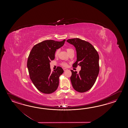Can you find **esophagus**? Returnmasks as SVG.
Listing matches in <instances>:
<instances>
[{
    "label": "esophagus",
    "instance_id": "esophagus-1",
    "mask_svg": "<svg viewBox=\"0 0 128 128\" xmlns=\"http://www.w3.org/2000/svg\"><path fill=\"white\" fill-rule=\"evenodd\" d=\"M67 70H68V69H67V68H64V71Z\"/></svg>",
    "mask_w": 128,
    "mask_h": 128
}]
</instances>
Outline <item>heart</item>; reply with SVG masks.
<instances>
[{
  "mask_svg": "<svg viewBox=\"0 0 128 128\" xmlns=\"http://www.w3.org/2000/svg\"><path fill=\"white\" fill-rule=\"evenodd\" d=\"M67 51L68 52H69L71 51H72V50H73V49H72V48H67ZM59 52H60V49H57L56 51V52H55V55L56 56H57L58 54H59ZM63 66H67V64H66V63H63Z\"/></svg>",
  "mask_w": 128,
  "mask_h": 128,
  "instance_id": "1",
  "label": "heart"
}]
</instances>
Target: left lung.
<instances>
[{
  "instance_id": "8db88e82",
  "label": "left lung",
  "mask_w": 128,
  "mask_h": 128,
  "mask_svg": "<svg viewBox=\"0 0 128 128\" xmlns=\"http://www.w3.org/2000/svg\"><path fill=\"white\" fill-rule=\"evenodd\" d=\"M75 47L76 62L73 66L81 67L79 73L71 70L70 80L74 89L79 92H84L91 89L95 83L99 72L98 52L91 44L79 38L67 40Z\"/></svg>"
}]
</instances>
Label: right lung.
Instances as JSON below:
<instances>
[{
  "label": "right lung",
  "mask_w": 128,
  "mask_h": 128,
  "mask_svg": "<svg viewBox=\"0 0 128 128\" xmlns=\"http://www.w3.org/2000/svg\"><path fill=\"white\" fill-rule=\"evenodd\" d=\"M65 42V39L61 42L45 40L36 44L30 52L27 63L30 79L41 92L51 94L57 89L64 70L58 67L51 72L50 63L54 59L56 50L63 46Z\"/></svg>",
  "instance_id": "obj_1"
}]
</instances>
